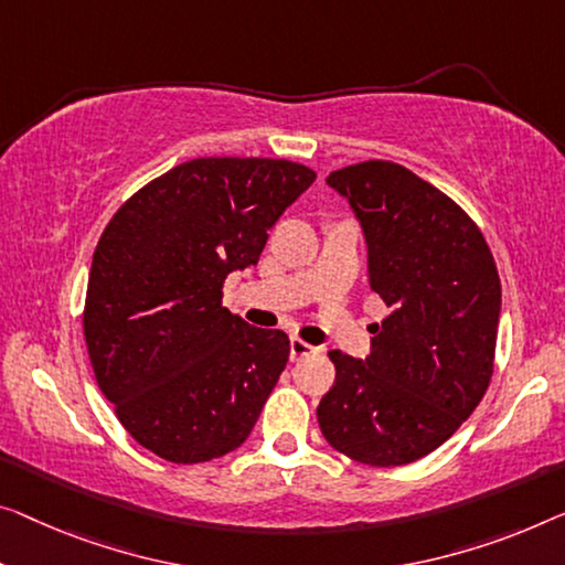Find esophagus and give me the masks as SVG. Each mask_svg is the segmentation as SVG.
I'll list each match as a JSON object with an SVG mask.
<instances>
[{"instance_id": "1", "label": "esophagus", "mask_w": 565, "mask_h": 565, "mask_svg": "<svg viewBox=\"0 0 565 565\" xmlns=\"http://www.w3.org/2000/svg\"><path fill=\"white\" fill-rule=\"evenodd\" d=\"M315 352H319V348H315V344L299 340V337H291V342H289L291 360H301V358H307V355H315Z\"/></svg>"}]
</instances>
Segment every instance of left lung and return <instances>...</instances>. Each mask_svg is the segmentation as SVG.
Wrapping results in <instances>:
<instances>
[{"label": "left lung", "mask_w": 565, "mask_h": 565, "mask_svg": "<svg viewBox=\"0 0 565 565\" xmlns=\"http://www.w3.org/2000/svg\"><path fill=\"white\" fill-rule=\"evenodd\" d=\"M367 243L370 291L388 307L365 360L330 352L324 439L370 467L411 465L479 406L494 370L500 274L482 231L406 167L370 159L327 177Z\"/></svg>", "instance_id": "left-lung-1"}]
</instances>
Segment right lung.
Instances as JSON below:
<instances>
[{"mask_svg":"<svg viewBox=\"0 0 565 565\" xmlns=\"http://www.w3.org/2000/svg\"><path fill=\"white\" fill-rule=\"evenodd\" d=\"M289 159L200 157L116 210L94 254L83 334L100 393L145 449L174 465L248 439L289 360V337L223 307L268 228L315 182Z\"/></svg>","mask_w":565,"mask_h":565,"instance_id":"obj_1","label":"right lung"}]
</instances>
